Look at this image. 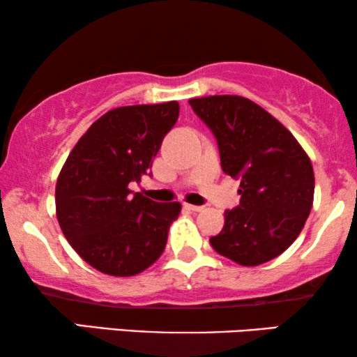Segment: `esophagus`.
Here are the masks:
<instances>
[{"mask_svg": "<svg viewBox=\"0 0 357 357\" xmlns=\"http://www.w3.org/2000/svg\"><path fill=\"white\" fill-rule=\"evenodd\" d=\"M185 206H187L190 211H195V213H198V211H203V206H197V204H190V203H185Z\"/></svg>", "mask_w": 357, "mask_h": 357, "instance_id": "obj_1", "label": "esophagus"}]
</instances>
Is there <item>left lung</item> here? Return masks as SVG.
<instances>
[{
    "mask_svg": "<svg viewBox=\"0 0 357 357\" xmlns=\"http://www.w3.org/2000/svg\"><path fill=\"white\" fill-rule=\"evenodd\" d=\"M216 136L221 167L241 180V204L209 238L219 255L257 266L292 245L314 204V167L289 130L242 96L190 99Z\"/></svg>",
    "mask_w": 357,
    "mask_h": 357,
    "instance_id": "obj_1",
    "label": "left lung"
}]
</instances>
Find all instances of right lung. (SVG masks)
I'll list each match as a JSON object with an SVG mask.
<instances>
[{
	"label": "right lung",
	"mask_w": 357,
	"mask_h": 357,
	"mask_svg": "<svg viewBox=\"0 0 357 357\" xmlns=\"http://www.w3.org/2000/svg\"><path fill=\"white\" fill-rule=\"evenodd\" d=\"M178 112L177 100L109 110L63 164L56 219L77 255L104 275H139L162 255L182 204L131 195L128 183L148 175Z\"/></svg>",
	"instance_id": "right-lung-1"
}]
</instances>
